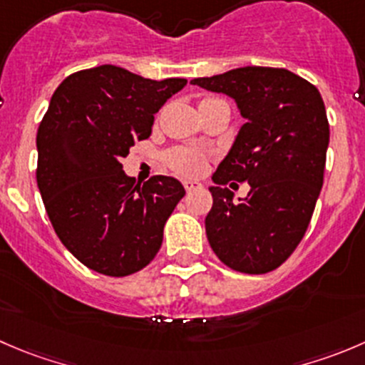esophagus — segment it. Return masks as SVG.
I'll return each instance as SVG.
<instances>
[{
	"label": "esophagus",
	"mask_w": 365,
	"mask_h": 365,
	"mask_svg": "<svg viewBox=\"0 0 365 365\" xmlns=\"http://www.w3.org/2000/svg\"><path fill=\"white\" fill-rule=\"evenodd\" d=\"M183 187H185L187 192H192V190L201 189V183L196 182V180H185V182H183Z\"/></svg>",
	"instance_id": "1"
}]
</instances>
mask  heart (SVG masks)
<instances>
[{"label":"heart","mask_w":365,"mask_h":365,"mask_svg":"<svg viewBox=\"0 0 365 365\" xmlns=\"http://www.w3.org/2000/svg\"><path fill=\"white\" fill-rule=\"evenodd\" d=\"M208 100H215V98H208ZM169 164L176 173L183 176H196L203 173L205 169V157L200 151L194 150H176L173 151L169 157Z\"/></svg>","instance_id":"heart-1"}]
</instances>
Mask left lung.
Returning <instances> with one entry per match:
<instances>
[{
  "label": "left lung",
  "mask_w": 365,
  "mask_h": 365,
  "mask_svg": "<svg viewBox=\"0 0 365 365\" xmlns=\"http://www.w3.org/2000/svg\"><path fill=\"white\" fill-rule=\"evenodd\" d=\"M190 83L230 96L246 119L212 175L207 239L222 264L264 274L291 257L316 208L330 143L323 98L278 67H237ZM230 179L250 183L246 198L232 201Z\"/></svg>",
  "instance_id": "1"
}]
</instances>
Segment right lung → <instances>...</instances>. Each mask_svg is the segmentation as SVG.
<instances>
[{"label":"right lung","instance_id":"obj_1","mask_svg":"<svg viewBox=\"0 0 365 365\" xmlns=\"http://www.w3.org/2000/svg\"><path fill=\"white\" fill-rule=\"evenodd\" d=\"M185 85L105 63L71 74L53 93L37 132V185L58 239L88 269L128 277L160 250L185 189L160 175L135 185L121 160Z\"/></svg>","mask_w":365,"mask_h":365}]
</instances>
